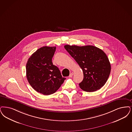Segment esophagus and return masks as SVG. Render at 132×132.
Instances as JSON below:
<instances>
[{"instance_id": "34e87169", "label": "esophagus", "mask_w": 132, "mask_h": 132, "mask_svg": "<svg viewBox=\"0 0 132 132\" xmlns=\"http://www.w3.org/2000/svg\"><path fill=\"white\" fill-rule=\"evenodd\" d=\"M73 75H74V73H73V72H72V73H71L70 74V75H69V77L71 78V77H73Z\"/></svg>"}]
</instances>
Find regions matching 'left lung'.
<instances>
[{"mask_svg":"<svg viewBox=\"0 0 132 132\" xmlns=\"http://www.w3.org/2000/svg\"><path fill=\"white\" fill-rule=\"evenodd\" d=\"M66 50L79 65L84 73L80 88L86 92H94L102 87L111 73V64L106 54L93 46H77L66 45Z\"/></svg>","mask_w":132,"mask_h":132,"instance_id":"8db88e82","label":"left lung"}]
</instances>
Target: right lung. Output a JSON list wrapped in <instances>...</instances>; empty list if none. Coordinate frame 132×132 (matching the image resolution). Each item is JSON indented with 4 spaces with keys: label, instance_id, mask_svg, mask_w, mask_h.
<instances>
[{
    "label": "right lung",
    "instance_id": "1",
    "mask_svg": "<svg viewBox=\"0 0 132 132\" xmlns=\"http://www.w3.org/2000/svg\"><path fill=\"white\" fill-rule=\"evenodd\" d=\"M55 50V47H41L32 54L27 62L28 81L34 89L43 95L55 93L66 79L58 67L53 65L52 58Z\"/></svg>",
    "mask_w": 132,
    "mask_h": 132
}]
</instances>
